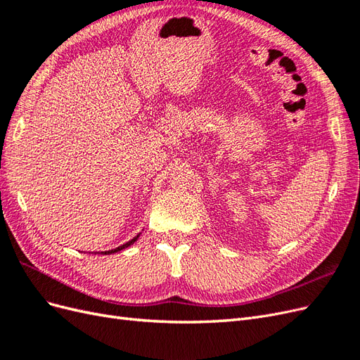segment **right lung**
Wrapping results in <instances>:
<instances>
[{
    "label": "right lung",
    "mask_w": 360,
    "mask_h": 360,
    "mask_svg": "<svg viewBox=\"0 0 360 360\" xmlns=\"http://www.w3.org/2000/svg\"><path fill=\"white\" fill-rule=\"evenodd\" d=\"M139 236H141V233H138L132 240H129V242H126L124 245H122V246H118V248H115V249H110V250H102V252H97V254H102V255H110V254H115V252H120V250H123V249H126V248H129L130 245H134L138 238H139Z\"/></svg>",
    "instance_id": "obj_1"
}]
</instances>
